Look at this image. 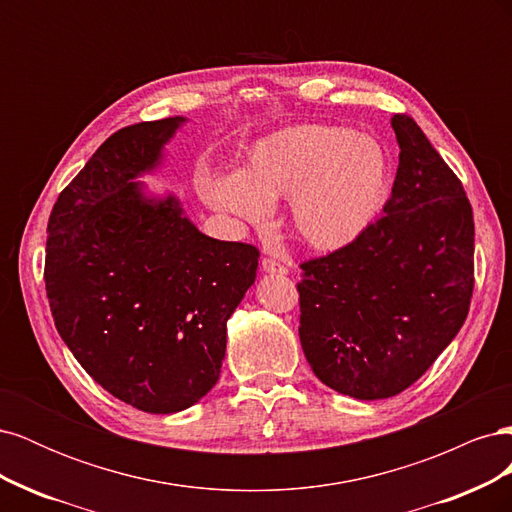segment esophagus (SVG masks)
I'll return each instance as SVG.
<instances>
[{
  "label": "esophagus",
  "mask_w": 512,
  "mask_h": 512,
  "mask_svg": "<svg viewBox=\"0 0 512 512\" xmlns=\"http://www.w3.org/2000/svg\"><path fill=\"white\" fill-rule=\"evenodd\" d=\"M262 271L265 273H277V275H286V267L280 265V262L273 260V258H262Z\"/></svg>",
  "instance_id": "1"
}]
</instances>
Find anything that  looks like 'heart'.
Returning a JSON list of instances; mask_svg holds the SVG:
<instances>
[{"instance_id":"b5f03b06","label":"heart","mask_w":512,"mask_h":512,"mask_svg":"<svg viewBox=\"0 0 512 512\" xmlns=\"http://www.w3.org/2000/svg\"><path fill=\"white\" fill-rule=\"evenodd\" d=\"M389 160L376 138L342 126H294L254 145L245 173L203 183L213 207L245 222L269 218L271 203L290 198V222L314 250L335 252L376 222L389 196Z\"/></svg>"}]
</instances>
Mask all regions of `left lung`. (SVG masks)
Returning <instances> with one entry per match:
<instances>
[{
    "label": "left lung",
    "mask_w": 512,
    "mask_h": 512,
    "mask_svg": "<svg viewBox=\"0 0 512 512\" xmlns=\"http://www.w3.org/2000/svg\"><path fill=\"white\" fill-rule=\"evenodd\" d=\"M384 213L354 243L307 260L297 284L307 363L333 391L386 399L421 378L466 322L474 218L463 185L408 115Z\"/></svg>",
    "instance_id": "left-lung-1"
}]
</instances>
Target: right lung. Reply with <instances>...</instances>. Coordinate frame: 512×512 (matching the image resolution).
Listing matches in <instances>:
<instances>
[{
	"label": "right lung",
	"mask_w": 512,
	"mask_h": 512,
	"mask_svg": "<svg viewBox=\"0 0 512 512\" xmlns=\"http://www.w3.org/2000/svg\"><path fill=\"white\" fill-rule=\"evenodd\" d=\"M185 117L115 132L59 194L44 282L55 327L102 389L143 412L194 406L220 378L226 322L256 280L254 245L203 235L147 194Z\"/></svg>",
	"instance_id": "add662e5"
}]
</instances>
